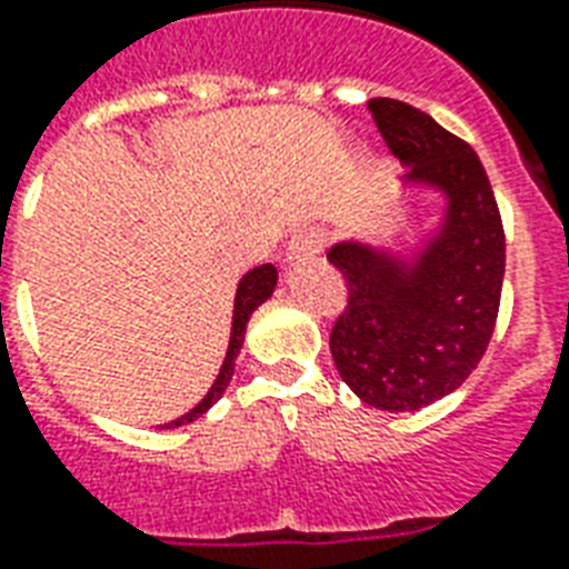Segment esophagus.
<instances>
[{
  "label": "esophagus",
  "instance_id": "1",
  "mask_svg": "<svg viewBox=\"0 0 569 569\" xmlns=\"http://www.w3.org/2000/svg\"><path fill=\"white\" fill-rule=\"evenodd\" d=\"M323 246H327V233H323V230H300V233H293V239L288 242V260L318 258L320 251H323Z\"/></svg>",
  "mask_w": 569,
  "mask_h": 569
}]
</instances>
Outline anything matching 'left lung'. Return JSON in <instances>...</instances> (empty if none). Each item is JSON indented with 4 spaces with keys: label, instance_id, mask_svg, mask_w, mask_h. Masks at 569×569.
<instances>
[{
    "label": "left lung",
    "instance_id": "left-lung-1",
    "mask_svg": "<svg viewBox=\"0 0 569 569\" xmlns=\"http://www.w3.org/2000/svg\"><path fill=\"white\" fill-rule=\"evenodd\" d=\"M387 147L408 182L447 198L438 233L401 260L362 242H339L330 263L348 281V306L332 323L341 381L381 411H420L459 390L477 369L498 320L503 224L480 158L429 113L396 98H371Z\"/></svg>",
    "mask_w": 569,
    "mask_h": 569
}]
</instances>
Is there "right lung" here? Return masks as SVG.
I'll list each match as a JSON object with an SVG mask.
<instances>
[{"mask_svg":"<svg viewBox=\"0 0 569 569\" xmlns=\"http://www.w3.org/2000/svg\"><path fill=\"white\" fill-rule=\"evenodd\" d=\"M276 281H279V272L272 263H263V267H254L251 272L242 276L237 288V300H233V330H230V345H228V357L221 362V371L216 383L209 387V392L203 399L191 408L188 413H182L179 420L168 422V426H182V422H194L200 413H207L216 401L221 399V392L228 390L230 378H233V366H237V353L242 348V339H246V323H249L251 311L258 309L260 302H267L276 290Z\"/></svg>","mask_w":569,"mask_h":569,"instance_id":"1","label":"right lung"}]
</instances>
